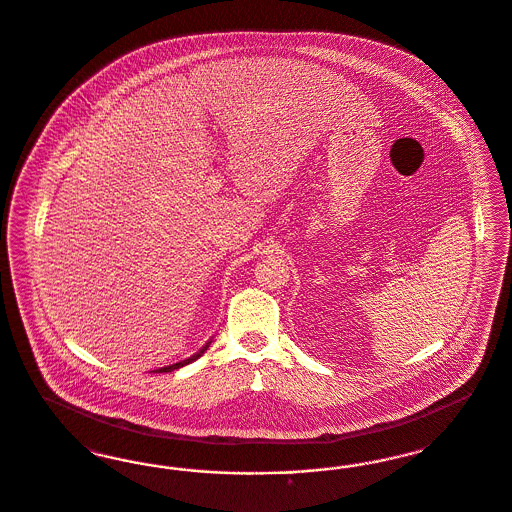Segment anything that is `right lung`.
<instances>
[{"mask_svg": "<svg viewBox=\"0 0 512 512\" xmlns=\"http://www.w3.org/2000/svg\"><path fill=\"white\" fill-rule=\"evenodd\" d=\"M210 343L212 341H208L202 349L198 350V352H194L192 356H189V358H185V360H181V362H175V364H171V366H163V368H160V370H154L156 374H160V372H173V370H179V368H183V366H187V364H190V362H194V360H198L206 350H208V347H210Z\"/></svg>", "mask_w": 512, "mask_h": 512, "instance_id": "1", "label": "right lung"}]
</instances>
